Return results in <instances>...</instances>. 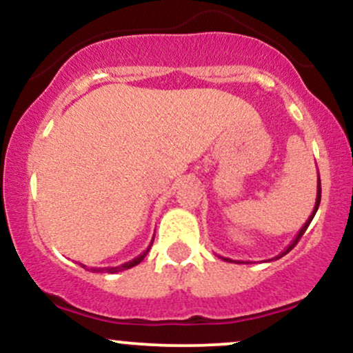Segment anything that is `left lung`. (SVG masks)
<instances>
[{"label": "left lung", "mask_w": 353, "mask_h": 353, "mask_svg": "<svg viewBox=\"0 0 353 353\" xmlns=\"http://www.w3.org/2000/svg\"><path fill=\"white\" fill-rule=\"evenodd\" d=\"M320 194H322V190H320V176H319V179H317V199H315V208H314V210H312L310 217H309V219H307V222H305V224H303V228H302L301 230H299V234H297V236H295V239H294V241H292V242H290V245H289V247H287V249H285V250H283V252H282L281 255H277V257H274V259H281V257H283V255H285V254H289V252H290V250H292V249H294V247H295V244H297V242H299V239H301V237L303 236V232H305V230H307V228H309V225H310L312 219H314V216H315V212H317V209H319V204H320ZM221 259H224V261H225V262H232V261H230V259H225V257H221ZM274 259H270V261H274ZM241 262H242V261H237V264H241Z\"/></svg>", "instance_id": "8db88e82"}]
</instances>
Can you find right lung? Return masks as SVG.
<instances>
[{
	"mask_svg": "<svg viewBox=\"0 0 353 353\" xmlns=\"http://www.w3.org/2000/svg\"><path fill=\"white\" fill-rule=\"evenodd\" d=\"M151 245H152V242H151ZM151 245H149L148 249H145L143 254L137 255L136 259H132V261L125 262V264H123V265H117V267H106V269H91V270H92V272H108V274H116V272H121V270L131 269V267H134V265L139 264V262H143V259L145 257V255H148L149 249H151ZM83 267H86V265H83Z\"/></svg>",
	"mask_w": 353,
	"mask_h": 353,
	"instance_id": "right-lung-1",
	"label": "right lung"
}]
</instances>
